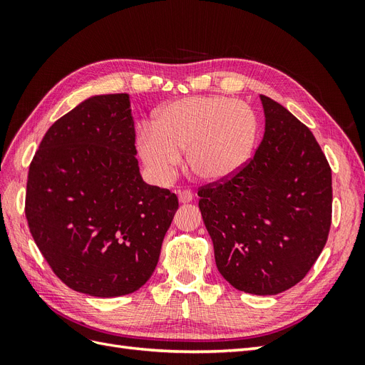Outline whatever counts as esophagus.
I'll list each match as a JSON object with an SVG mask.
<instances>
[{"instance_id": "1", "label": "esophagus", "mask_w": 365, "mask_h": 365, "mask_svg": "<svg viewBox=\"0 0 365 365\" xmlns=\"http://www.w3.org/2000/svg\"><path fill=\"white\" fill-rule=\"evenodd\" d=\"M178 200L181 204H187L193 200V195L190 190H180L178 192Z\"/></svg>"}]
</instances>
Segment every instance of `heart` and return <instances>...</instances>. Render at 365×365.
Here are the masks:
<instances>
[{
  "instance_id": "heart-1",
  "label": "heart",
  "mask_w": 365,
  "mask_h": 365,
  "mask_svg": "<svg viewBox=\"0 0 365 365\" xmlns=\"http://www.w3.org/2000/svg\"><path fill=\"white\" fill-rule=\"evenodd\" d=\"M260 138L257 113L225 96H195L165 103L152 126H141L138 155L160 182H169L181 164L208 184L235 178L256 153Z\"/></svg>"
}]
</instances>
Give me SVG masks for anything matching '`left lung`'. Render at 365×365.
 <instances>
[{"label":"left lung","mask_w":365,"mask_h":365,"mask_svg":"<svg viewBox=\"0 0 365 365\" xmlns=\"http://www.w3.org/2000/svg\"><path fill=\"white\" fill-rule=\"evenodd\" d=\"M264 134L247 168L202 187L200 210L220 275L233 288L275 295L322 254L332 219V170L312 132L260 94Z\"/></svg>","instance_id":"1"}]
</instances>
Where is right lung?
<instances>
[{
    "label": "right lung",
    "instance_id": "1",
    "mask_svg": "<svg viewBox=\"0 0 365 365\" xmlns=\"http://www.w3.org/2000/svg\"><path fill=\"white\" fill-rule=\"evenodd\" d=\"M129 94L91 96L43 135L29 169L26 217L53 272L91 297L140 289L178 210L143 181Z\"/></svg>",
    "mask_w": 365,
    "mask_h": 365
}]
</instances>
